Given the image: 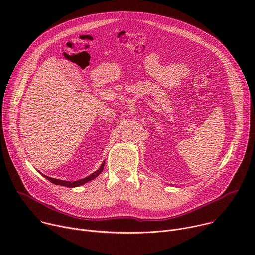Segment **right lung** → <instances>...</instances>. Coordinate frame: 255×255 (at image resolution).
<instances>
[{"instance_id": "obj_1", "label": "right lung", "mask_w": 255, "mask_h": 255, "mask_svg": "<svg viewBox=\"0 0 255 255\" xmlns=\"http://www.w3.org/2000/svg\"><path fill=\"white\" fill-rule=\"evenodd\" d=\"M104 165H105V161L101 164L100 168L98 170H96L95 172H93L92 174L88 175L87 177L85 178H82V179H79V180H75V181H67V180H61V179H57V178H52V177H49V176H46L44 174H42L45 178H47L49 181H51L52 184L54 185H58V186H62V187H67V188H76V187H79V186H82V185H85L87 183H89V181L95 179L104 169Z\"/></svg>"}]
</instances>
